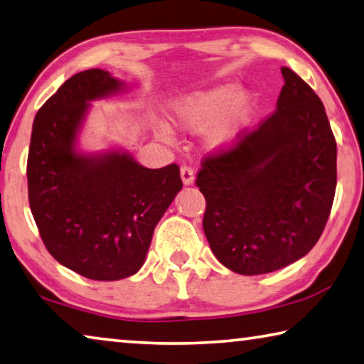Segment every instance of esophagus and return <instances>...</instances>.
Masks as SVG:
<instances>
[{"instance_id":"1","label":"esophagus","mask_w":364,"mask_h":364,"mask_svg":"<svg viewBox=\"0 0 364 364\" xmlns=\"http://www.w3.org/2000/svg\"><path fill=\"white\" fill-rule=\"evenodd\" d=\"M180 173H181V180H183L184 184H193V181H194V170L191 168V166L183 165Z\"/></svg>"}]
</instances>
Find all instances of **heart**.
<instances>
[{"label": "heart", "instance_id": "1", "mask_svg": "<svg viewBox=\"0 0 364 364\" xmlns=\"http://www.w3.org/2000/svg\"><path fill=\"white\" fill-rule=\"evenodd\" d=\"M256 109L255 95L241 92L238 84L227 82L183 97L173 105V121L178 128L194 132L215 122L207 134V144L213 151H222L238 139Z\"/></svg>", "mask_w": 364, "mask_h": 364}]
</instances>
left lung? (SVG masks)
I'll use <instances>...</instances> for the list:
<instances>
[{"label": "left lung", "mask_w": 364, "mask_h": 364, "mask_svg": "<svg viewBox=\"0 0 364 364\" xmlns=\"http://www.w3.org/2000/svg\"><path fill=\"white\" fill-rule=\"evenodd\" d=\"M277 109L232 146L205 155L196 186L203 228L225 267L279 270L321 238L337 186V142L316 92L288 68Z\"/></svg>", "instance_id": "1"}]
</instances>
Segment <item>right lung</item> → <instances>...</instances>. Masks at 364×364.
I'll list each match as a JSON object with an SVG mask.
<instances>
[{
  "label": "right lung",
  "mask_w": 364,
  "mask_h": 364,
  "mask_svg": "<svg viewBox=\"0 0 364 364\" xmlns=\"http://www.w3.org/2000/svg\"><path fill=\"white\" fill-rule=\"evenodd\" d=\"M121 85L103 69L69 77L37 112L27 157L28 204L45 247L92 280L141 269L155 225L183 188L176 164L151 170L126 152L74 151L87 102Z\"/></svg>",
  "instance_id": "right-lung-1"
}]
</instances>
